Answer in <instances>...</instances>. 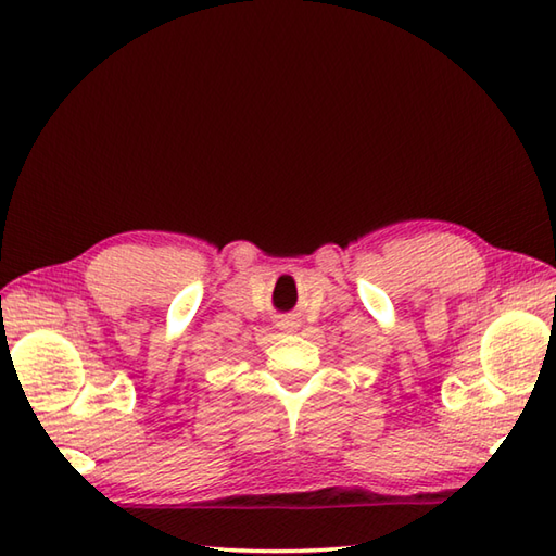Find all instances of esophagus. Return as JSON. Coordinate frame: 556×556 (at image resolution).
Returning <instances> with one entry per match:
<instances>
[{
	"mask_svg": "<svg viewBox=\"0 0 556 556\" xmlns=\"http://www.w3.org/2000/svg\"><path fill=\"white\" fill-rule=\"evenodd\" d=\"M279 327H281V329H293V327H296V323H293V320H281Z\"/></svg>",
	"mask_w": 556,
	"mask_h": 556,
	"instance_id": "1",
	"label": "esophagus"
}]
</instances>
